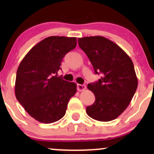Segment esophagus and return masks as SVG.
I'll return each instance as SVG.
<instances>
[{"label":"esophagus","instance_id":"esophagus-1","mask_svg":"<svg viewBox=\"0 0 154 154\" xmlns=\"http://www.w3.org/2000/svg\"><path fill=\"white\" fill-rule=\"evenodd\" d=\"M85 89H86L85 85H80V84L77 85V90H78L79 91H83Z\"/></svg>","mask_w":154,"mask_h":154}]
</instances>
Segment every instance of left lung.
Wrapping results in <instances>:
<instances>
[{
  "mask_svg": "<svg viewBox=\"0 0 154 154\" xmlns=\"http://www.w3.org/2000/svg\"><path fill=\"white\" fill-rule=\"evenodd\" d=\"M78 43L95 73L101 75L97 82L88 85L95 100L87 106L86 112L98 121L114 120L127 109L137 88L133 63L119 45L104 37L78 38Z\"/></svg>",
  "mask_w": 154,
  "mask_h": 154,
  "instance_id": "left-lung-1",
  "label": "left lung"
}]
</instances>
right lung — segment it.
<instances>
[{
	"instance_id": "add662e5",
	"label": "right lung",
	"mask_w": 154,
	"mask_h": 154,
	"mask_svg": "<svg viewBox=\"0 0 154 154\" xmlns=\"http://www.w3.org/2000/svg\"><path fill=\"white\" fill-rule=\"evenodd\" d=\"M77 45V38L51 36L31 49L17 72L16 98L37 121L53 123L66 114L77 85L58 77L61 61Z\"/></svg>"
}]
</instances>
